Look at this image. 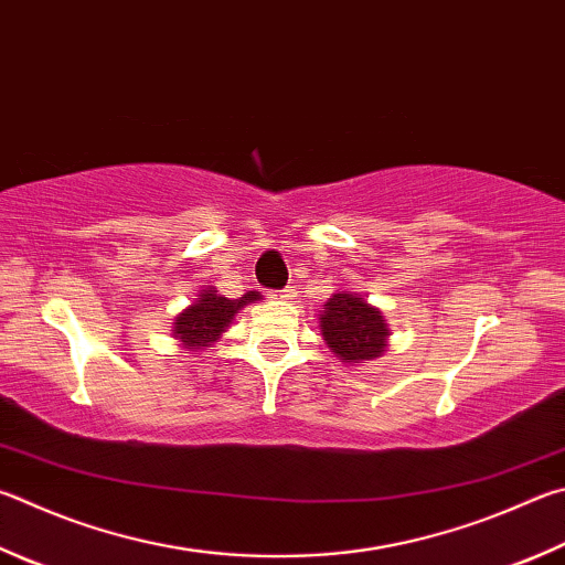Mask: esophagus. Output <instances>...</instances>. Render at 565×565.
<instances>
[{"mask_svg": "<svg viewBox=\"0 0 565 565\" xmlns=\"http://www.w3.org/2000/svg\"><path fill=\"white\" fill-rule=\"evenodd\" d=\"M294 296H296L294 286H286L284 291H271V299H281V301H289V299H294Z\"/></svg>", "mask_w": 565, "mask_h": 565, "instance_id": "1", "label": "esophagus"}]
</instances>
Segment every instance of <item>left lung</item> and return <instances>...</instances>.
Wrapping results in <instances>:
<instances>
[{
  "label": "left lung",
  "instance_id": "left-lung-1",
  "mask_svg": "<svg viewBox=\"0 0 565 565\" xmlns=\"http://www.w3.org/2000/svg\"><path fill=\"white\" fill-rule=\"evenodd\" d=\"M323 341L343 363L373 361L383 353L387 328L383 316L361 296L333 294L321 316Z\"/></svg>",
  "mask_w": 565,
  "mask_h": 565
}]
</instances>
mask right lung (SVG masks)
<instances>
[{
  "label": "right lung",
  "mask_w": 565,
  "mask_h": 565,
  "mask_svg": "<svg viewBox=\"0 0 565 565\" xmlns=\"http://www.w3.org/2000/svg\"><path fill=\"white\" fill-rule=\"evenodd\" d=\"M259 299L256 291H247L239 299H224L212 289L200 294V301H194L190 309H184L175 321V335L188 348H207L217 341L224 328L230 326L242 306Z\"/></svg>",
  "instance_id": "1"
}]
</instances>
